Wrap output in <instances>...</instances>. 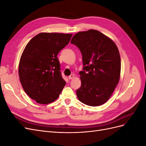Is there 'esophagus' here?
Returning a JSON list of instances; mask_svg holds the SVG:
<instances>
[{
  "label": "esophagus",
  "instance_id": "obj_1",
  "mask_svg": "<svg viewBox=\"0 0 146 146\" xmlns=\"http://www.w3.org/2000/svg\"><path fill=\"white\" fill-rule=\"evenodd\" d=\"M74 77V75H73V74H71V75H70V76H69L68 78L69 79V80H72V79Z\"/></svg>",
  "mask_w": 146,
  "mask_h": 146
}]
</instances>
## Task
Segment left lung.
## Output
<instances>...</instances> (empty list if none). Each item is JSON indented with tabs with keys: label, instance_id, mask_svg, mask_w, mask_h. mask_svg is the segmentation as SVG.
Here are the masks:
<instances>
[{
	"label": "left lung",
	"instance_id": "1",
	"mask_svg": "<svg viewBox=\"0 0 146 146\" xmlns=\"http://www.w3.org/2000/svg\"><path fill=\"white\" fill-rule=\"evenodd\" d=\"M70 42L82 54L83 70L79 72L82 85L76 91L78 100L91 107L103 105L120 79L121 63L117 47L106 35L92 29L75 34Z\"/></svg>",
	"mask_w": 146,
	"mask_h": 146
}]
</instances>
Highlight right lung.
<instances>
[{"instance_id": "1", "label": "right lung", "mask_w": 146, "mask_h": 146, "mask_svg": "<svg viewBox=\"0 0 146 146\" xmlns=\"http://www.w3.org/2000/svg\"><path fill=\"white\" fill-rule=\"evenodd\" d=\"M72 36V34L41 33L25 46L19 61V79L26 94L37 103L54 102L65 86L57 55L68 44Z\"/></svg>"}]
</instances>
